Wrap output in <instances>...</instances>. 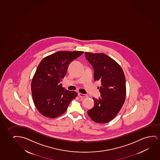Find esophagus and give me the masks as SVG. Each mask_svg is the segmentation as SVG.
I'll return each instance as SVG.
<instances>
[{
  "mask_svg": "<svg viewBox=\"0 0 160 160\" xmlns=\"http://www.w3.org/2000/svg\"><path fill=\"white\" fill-rule=\"evenodd\" d=\"M78 96H79V97H80V98H85V97H88V96H87L86 94H82V93H78Z\"/></svg>",
  "mask_w": 160,
  "mask_h": 160,
  "instance_id": "1",
  "label": "esophagus"
}]
</instances>
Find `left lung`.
Returning a JSON list of instances; mask_svg holds the SVG:
<instances>
[{
	"label": "left lung",
	"instance_id": "8db88e82",
	"mask_svg": "<svg viewBox=\"0 0 160 160\" xmlns=\"http://www.w3.org/2000/svg\"><path fill=\"white\" fill-rule=\"evenodd\" d=\"M85 56L93 68L94 81L101 82V87H98L101 97L93 98L94 107L88 110V115L95 122H108L118 114L125 102L124 72L115 61L104 53L85 52Z\"/></svg>",
	"mask_w": 160,
	"mask_h": 160
}]
</instances>
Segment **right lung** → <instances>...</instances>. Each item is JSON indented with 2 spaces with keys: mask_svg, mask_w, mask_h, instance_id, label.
<instances>
[{
  "mask_svg": "<svg viewBox=\"0 0 160 160\" xmlns=\"http://www.w3.org/2000/svg\"><path fill=\"white\" fill-rule=\"evenodd\" d=\"M83 51H58L40 62L33 77L31 90L33 101L42 115L55 118L67 110L77 92L66 90L61 83L68 66Z\"/></svg>",
  "mask_w": 160,
  "mask_h": 160,
  "instance_id": "obj_1",
  "label": "right lung"
}]
</instances>
